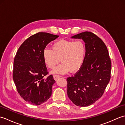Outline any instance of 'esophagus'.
Here are the masks:
<instances>
[{
	"mask_svg": "<svg viewBox=\"0 0 125 125\" xmlns=\"http://www.w3.org/2000/svg\"><path fill=\"white\" fill-rule=\"evenodd\" d=\"M60 77H61V76H60V75H54V78L55 80H57V79Z\"/></svg>",
	"mask_w": 125,
	"mask_h": 125,
	"instance_id": "esophagus-1",
	"label": "esophagus"
}]
</instances>
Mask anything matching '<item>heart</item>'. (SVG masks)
<instances>
[{
    "instance_id": "obj_1",
    "label": "heart",
    "mask_w": 125,
    "mask_h": 125,
    "mask_svg": "<svg viewBox=\"0 0 125 125\" xmlns=\"http://www.w3.org/2000/svg\"><path fill=\"white\" fill-rule=\"evenodd\" d=\"M86 47L82 40L61 39L52 45V50L46 49L43 52V60L49 68L54 69L58 63L60 66L52 71L53 73H74L80 69L85 59Z\"/></svg>"
}]
</instances>
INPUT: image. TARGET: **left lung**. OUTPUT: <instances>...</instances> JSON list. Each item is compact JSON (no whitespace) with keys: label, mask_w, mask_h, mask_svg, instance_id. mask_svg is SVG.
Here are the masks:
<instances>
[{"label":"left lung","mask_w":125,"mask_h":125,"mask_svg":"<svg viewBox=\"0 0 125 125\" xmlns=\"http://www.w3.org/2000/svg\"><path fill=\"white\" fill-rule=\"evenodd\" d=\"M72 38L83 40L86 54L80 69L67 79V94L74 104L87 106L104 92L111 78V61L104 42L94 33L85 31Z\"/></svg>","instance_id":"obj_1"}]
</instances>
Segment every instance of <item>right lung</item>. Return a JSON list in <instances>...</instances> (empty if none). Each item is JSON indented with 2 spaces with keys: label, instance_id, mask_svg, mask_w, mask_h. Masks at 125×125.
<instances>
[{
  "label": "right lung",
  "instance_id": "add662e5",
  "mask_svg": "<svg viewBox=\"0 0 125 125\" xmlns=\"http://www.w3.org/2000/svg\"><path fill=\"white\" fill-rule=\"evenodd\" d=\"M58 35L39 32L31 36L19 48L13 63V78L21 97L31 104L39 105L50 97L55 81L48 73L43 52Z\"/></svg>",
  "mask_w": 125,
  "mask_h": 125
}]
</instances>
